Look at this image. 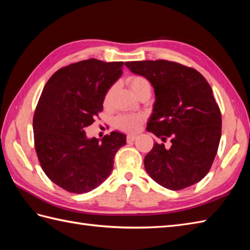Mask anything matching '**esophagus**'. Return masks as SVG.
I'll use <instances>...</instances> for the list:
<instances>
[{"mask_svg":"<svg viewBox=\"0 0 250 250\" xmlns=\"http://www.w3.org/2000/svg\"><path fill=\"white\" fill-rule=\"evenodd\" d=\"M136 139V135H128L126 136V142L131 143V142H134Z\"/></svg>","mask_w":250,"mask_h":250,"instance_id":"34e87169","label":"esophagus"}]
</instances>
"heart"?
Returning a JSON list of instances; mask_svg holds the SVG:
<instances>
[{"label": "heart", "mask_w": 250, "mask_h": 250, "mask_svg": "<svg viewBox=\"0 0 250 250\" xmlns=\"http://www.w3.org/2000/svg\"><path fill=\"white\" fill-rule=\"evenodd\" d=\"M128 83L130 86V89L132 90V92H133L135 95L140 94L142 91H144V90H151L150 83L143 76H139V75L131 76L128 79ZM113 90L114 88H110L107 91V93H106L105 103H107L109 101L111 93H113ZM142 121H143V117L141 115L124 114L116 117L114 120V125L117 129H119L121 131L132 133V132H135L139 130Z\"/></svg>", "instance_id": "1"}]
</instances>
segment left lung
Returning a JSON list of instances; mask_svg holds the SVG:
<instances>
[{"mask_svg":"<svg viewBox=\"0 0 250 250\" xmlns=\"http://www.w3.org/2000/svg\"><path fill=\"white\" fill-rule=\"evenodd\" d=\"M125 66L144 76L156 101L147 131L166 142L144 159L149 176L162 187L182 190L208 173L221 137V114L213 90L192 67L167 60L132 61Z\"/></svg>","mask_w":250,"mask_h":250,"instance_id":"left-lung-1","label":"left lung"}]
</instances>
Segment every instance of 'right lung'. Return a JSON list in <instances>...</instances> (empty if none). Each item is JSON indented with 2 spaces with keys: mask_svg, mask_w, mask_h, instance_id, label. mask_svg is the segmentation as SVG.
Masks as SVG:
<instances>
[{
  "mask_svg": "<svg viewBox=\"0 0 250 250\" xmlns=\"http://www.w3.org/2000/svg\"><path fill=\"white\" fill-rule=\"evenodd\" d=\"M122 65L97 59L73 63L58 70L41 94L33 118L35 150L47 177L68 192L86 193L102 184L113 171L116 152L125 145L120 132L101 141L84 132L103 110Z\"/></svg>",
  "mask_w": 250,
  "mask_h": 250,
  "instance_id": "add662e5",
  "label": "right lung"
}]
</instances>
